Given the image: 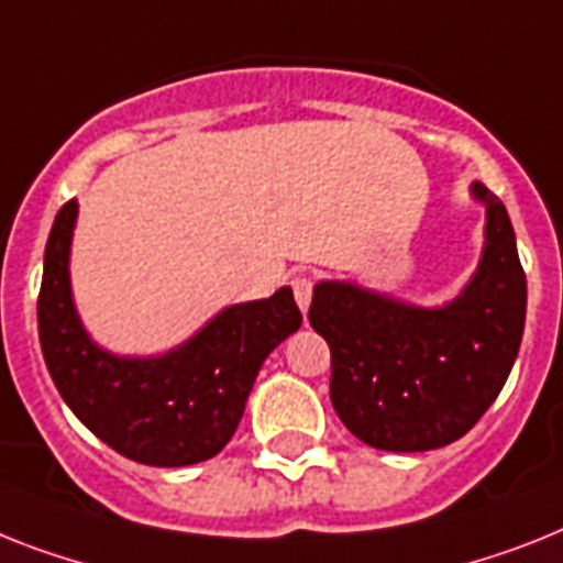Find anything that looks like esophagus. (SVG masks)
<instances>
[{"label": "esophagus", "instance_id": "esophagus-1", "mask_svg": "<svg viewBox=\"0 0 563 563\" xmlns=\"http://www.w3.org/2000/svg\"><path fill=\"white\" fill-rule=\"evenodd\" d=\"M292 296H296V305L301 308V313H308L310 296H313V282L308 276L292 278Z\"/></svg>", "mask_w": 563, "mask_h": 563}]
</instances>
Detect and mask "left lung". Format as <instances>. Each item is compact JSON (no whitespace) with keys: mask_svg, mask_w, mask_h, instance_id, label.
<instances>
[{"mask_svg":"<svg viewBox=\"0 0 563 563\" xmlns=\"http://www.w3.org/2000/svg\"><path fill=\"white\" fill-rule=\"evenodd\" d=\"M486 209L483 253L468 285L420 308L354 282H319L310 324L331 345V402L345 429L383 452H431L466 434L512 371L527 319L515 230L498 195L472 184Z\"/></svg>","mask_w":563,"mask_h":563,"instance_id":"obj_1","label":"left lung"}]
</instances>
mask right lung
<instances>
[{"label":"right lung","instance_id":"add662e5","mask_svg":"<svg viewBox=\"0 0 563 563\" xmlns=\"http://www.w3.org/2000/svg\"><path fill=\"white\" fill-rule=\"evenodd\" d=\"M74 224L77 201H68L51 227L36 301L42 356L59 397L134 463L172 468L216 457L239 429L264 360L299 331L292 290L230 305L166 354H111L88 336L74 308Z\"/></svg>","mask_w":563,"mask_h":563}]
</instances>
